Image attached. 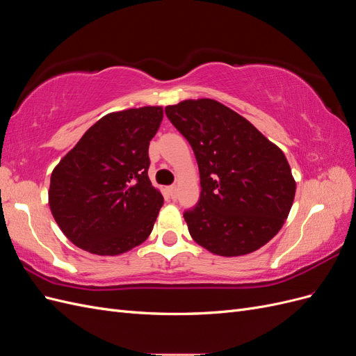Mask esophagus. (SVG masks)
<instances>
[{"mask_svg": "<svg viewBox=\"0 0 356 356\" xmlns=\"http://www.w3.org/2000/svg\"><path fill=\"white\" fill-rule=\"evenodd\" d=\"M168 193H169V196L172 199H175L177 197V186H169L168 187Z\"/></svg>", "mask_w": 356, "mask_h": 356, "instance_id": "34e87169", "label": "esophagus"}]
</instances>
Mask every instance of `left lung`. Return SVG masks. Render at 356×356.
Returning <instances> with one entry per match:
<instances>
[{
  "label": "left lung",
  "mask_w": 356,
  "mask_h": 356,
  "mask_svg": "<svg viewBox=\"0 0 356 356\" xmlns=\"http://www.w3.org/2000/svg\"><path fill=\"white\" fill-rule=\"evenodd\" d=\"M165 113L199 166L200 199L184 212L191 238L222 257L266 245L281 230L296 195L282 149L213 99L182 101Z\"/></svg>",
  "instance_id": "obj_1"
}]
</instances>
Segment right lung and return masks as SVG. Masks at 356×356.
Returning <instances> with one entry per match:
<instances>
[{
	"label": "right lung",
	"mask_w": 356,
	"mask_h": 356,
	"mask_svg": "<svg viewBox=\"0 0 356 356\" xmlns=\"http://www.w3.org/2000/svg\"><path fill=\"white\" fill-rule=\"evenodd\" d=\"M161 120V106L106 114L53 169L50 211L74 245L118 255L152 233L163 196L148 178V147Z\"/></svg>",
	"instance_id": "add662e5"
}]
</instances>
